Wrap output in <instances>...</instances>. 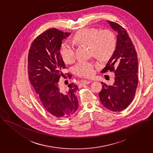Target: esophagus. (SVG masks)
Masks as SVG:
<instances>
[{
    "label": "esophagus",
    "mask_w": 153,
    "mask_h": 153,
    "mask_svg": "<svg viewBox=\"0 0 153 153\" xmlns=\"http://www.w3.org/2000/svg\"><path fill=\"white\" fill-rule=\"evenodd\" d=\"M92 82V81H89V80H83L81 82L80 85L81 86H83L85 85H89V83H91Z\"/></svg>",
    "instance_id": "esophagus-1"
}]
</instances>
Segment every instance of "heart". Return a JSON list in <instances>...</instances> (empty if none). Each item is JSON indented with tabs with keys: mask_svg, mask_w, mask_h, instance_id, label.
I'll list each match as a JSON object with an SVG mask.
<instances>
[{
	"mask_svg": "<svg viewBox=\"0 0 153 153\" xmlns=\"http://www.w3.org/2000/svg\"><path fill=\"white\" fill-rule=\"evenodd\" d=\"M73 42L77 45L89 46L91 53L102 60L109 59L117 48L116 36L109 30L100 31L95 28H83L76 33ZM60 52L64 62L69 64L74 60L75 49L69 42H64L61 44ZM73 70L80 77L89 78L94 73V64L92 62L80 61Z\"/></svg>",
	"mask_w": 153,
	"mask_h": 153,
	"instance_id": "1",
	"label": "heart"
}]
</instances>
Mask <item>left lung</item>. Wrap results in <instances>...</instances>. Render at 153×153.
<instances>
[{
	"label": "left lung",
	"mask_w": 153,
	"mask_h": 153,
	"mask_svg": "<svg viewBox=\"0 0 153 153\" xmlns=\"http://www.w3.org/2000/svg\"><path fill=\"white\" fill-rule=\"evenodd\" d=\"M108 22L118 34L115 51L101 73L113 72L115 77L112 86L102 82L99 96L105 108L120 112L131 104L135 94L138 83L137 54L126 31L115 22Z\"/></svg>",
	"instance_id": "1"
}]
</instances>
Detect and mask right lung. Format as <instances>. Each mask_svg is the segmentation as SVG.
Returning a JSON list of instances; mask_svg holds the SVG:
<instances>
[{"label":"right lung","mask_w":153,"mask_h":153,"mask_svg":"<svg viewBox=\"0 0 153 153\" xmlns=\"http://www.w3.org/2000/svg\"><path fill=\"white\" fill-rule=\"evenodd\" d=\"M70 35L56 28L44 31L32 42L28 56L30 83L46 111L59 118H68L78 109V86L70 83L65 92L59 86L62 70L66 68L60 49L62 40ZM67 76L71 78V74Z\"/></svg>","instance_id":"1"}]
</instances>
